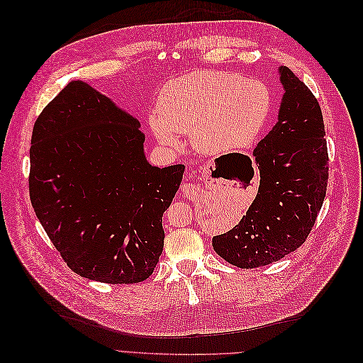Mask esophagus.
<instances>
[{
    "mask_svg": "<svg viewBox=\"0 0 363 363\" xmlns=\"http://www.w3.org/2000/svg\"><path fill=\"white\" fill-rule=\"evenodd\" d=\"M199 171H200V175H201V179H206L207 180V177H208V163H206V164H203V167H200L199 168ZM194 191V188H192V184H189V183H184V186H183V192L184 194H191Z\"/></svg>",
    "mask_w": 363,
    "mask_h": 363,
    "instance_id": "esophagus-1",
    "label": "esophagus"
}]
</instances>
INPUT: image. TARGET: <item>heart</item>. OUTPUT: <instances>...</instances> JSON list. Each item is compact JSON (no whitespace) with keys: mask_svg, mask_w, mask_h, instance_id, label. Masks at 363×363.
Returning <instances> with one entry per match:
<instances>
[{"mask_svg":"<svg viewBox=\"0 0 363 363\" xmlns=\"http://www.w3.org/2000/svg\"><path fill=\"white\" fill-rule=\"evenodd\" d=\"M271 112L265 83L235 72L196 71L167 83L150 125L168 148H177L184 135L199 150L221 152L255 144Z\"/></svg>","mask_w":363,"mask_h":363,"instance_id":"1","label":"heart"}]
</instances>
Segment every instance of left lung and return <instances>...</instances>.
<instances>
[{
    "mask_svg": "<svg viewBox=\"0 0 363 363\" xmlns=\"http://www.w3.org/2000/svg\"><path fill=\"white\" fill-rule=\"evenodd\" d=\"M279 123L256 147L260 184L239 224L212 239L218 256L238 268H259L304 244L328 183V152L320 103L288 67Z\"/></svg>",
    "mask_w": 363,
    "mask_h": 363,
    "instance_id": "1",
    "label": "left lung"
}]
</instances>
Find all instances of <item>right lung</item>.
<instances>
[{"label":"right lung","instance_id":"obj_1","mask_svg":"<svg viewBox=\"0 0 363 363\" xmlns=\"http://www.w3.org/2000/svg\"><path fill=\"white\" fill-rule=\"evenodd\" d=\"M139 123L83 82H71L38 116L30 200L52 245L82 277L147 280L163 250V212L184 164L151 167Z\"/></svg>","mask_w":363,"mask_h":363}]
</instances>
